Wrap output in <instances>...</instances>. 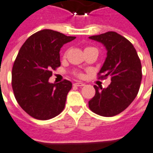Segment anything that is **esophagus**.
Masks as SVG:
<instances>
[{"label":"esophagus","mask_w":153,"mask_h":153,"mask_svg":"<svg viewBox=\"0 0 153 153\" xmlns=\"http://www.w3.org/2000/svg\"><path fill=\"white\" fill-rule=\"evenodd\" d=\"M74 85H75V86H78V87H82V86H84V85H85V83H82V82H76V83H74Z\"/></svg>","instance_id":"1"}]
</instances>
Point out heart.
Masks as SVG:
<instances>
[{
  "label": "heart",
  "mask_w": 153,
  "mask_h": 153,
  "mask_svg": "<svg viewBox=\"0 0 153 153\" xmlns=\"http://www.w3.org/2000/svg\"><path fill=\"white\" fill-rule=\"evenodd\" d=\"M87 48H89V47H87ZM87 48H86V49H87Z\"/></svg>",
  "instance_id": "obj_1"
}]
</instances>
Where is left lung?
<instances>
[{
    "label": "left lung",
    "mask_w": 153,
    "mask_h": 153,
    "mask_svg": "<svg viewBox=\"0 0 153 153\" xmlns=\"http://www.w3.org/2000/svg\"><path fill=\"white\" fill-rule=\"evenodd\" d=\"M106 49V60L99 71L101 78L111 77L106 88L94 86L95 96L88 102L90 110L102 116L122 112L134 100L142 80V65L133 44L115 32L89 37Z\"/></svg>",
    "instance_id": "8db88e82"
}]
</instances>
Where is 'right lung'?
Wrapping results in <instances>:
<instances>
[{
    "instance_id": "right-lung-1",
    "label": "right lung",
    "mask_w": 153,
    "mask_h": 153,
    "mask_svg": "<svg viewBox=\"0 0 153 153\" xmlns=\"http://www.w3.org/2000/svg\"><path fill=\"white\" fill-rule=\"evenodd\" d=\"M74 39L43 29L30 36L19 51L12 69V88L19 105L32 117L49 120L64 110L72 83L65 79L52 83L49 78L60 65V48Z\"/></svg>"
}]
</instances>
